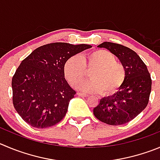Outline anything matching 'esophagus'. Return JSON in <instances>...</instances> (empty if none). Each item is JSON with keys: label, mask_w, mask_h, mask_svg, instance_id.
Returning <instances> with one entry per match:
<instances>
[{"label": "esophagus", "mask_w": 160, "mask_h": 160, "mask_svg": "<svg viewBox=\"0 0 160 160\" xmlns=\"http://www.w3.org/2000/svg\"><path fill=\"white\" fill-rule=\"evenodd\" d=\"M77 95H78L79 96H83V97L88 96V95H87V94H84V93H82V92H77Z\"/></svg>", "instance_id": "1"}]
</instances>
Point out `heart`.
<instances>
[{
	"label": "heart",
	"mask_w": 160,
	"mask_h": 160,
	"mask_svg": "<svg viewBox=\"0 0 160 160\" xmlns=\"http://www.w3.org/2000/svg\"><path fill=\"white\" fill-rule=\"evenodd\" d=\"M90 72L92 79L78 85L80 91L92 93H101L111 96L118 93L125 84L126 69L122 62L116 61L112 53L106 50L89 52L81 58L72 56L64 65V75L71 86L76 87L79 82Z\"/></svg>",
	"instance_id": "1"
}]
</instances>
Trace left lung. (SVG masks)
<instances>
[{
  "mask_svg": "<svg viewBox=\"0 0 160 160\" xmlns=\"http://www.w3.org/2000/svg\"><path fill=\"white\" fill-rule=\"evenodd\" d=\"M98 47L107 49L119 58L126 69V80L118 93L101 99L93 114L108 125H123L147 107L152 90L150 73L141 58L129 47L110 42H104Z\"/></svg>",
  "mask_w": 160,
  "mask_h": 160,
  "instance_id": "obj_1",
  "label": "left lung"
}]
</instances>
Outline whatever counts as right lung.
<instances>
[{
    "instance_id": "1",
    "label": "right lung",
    "mask_w": 160,
    "mask_h": 160,
    "mask_svg": "<svg viewBox=\"0 0 160 160\" xmlns=\"http://www.w3.org/2000/svg\"><path fill=\"white\" fill-rule=\"evenodd\" d=\"M87 44L52 42L35 49L22 61L12 80V102L23 121L43 129L63 119L76 92L64 75L71 57L91 48Z\"/></svg>"
}]
</instances>
